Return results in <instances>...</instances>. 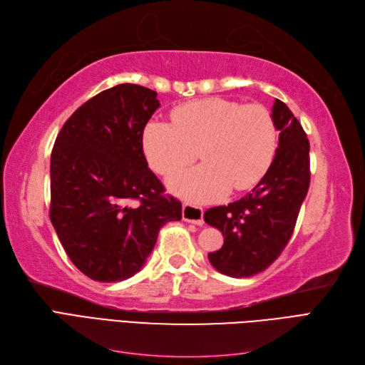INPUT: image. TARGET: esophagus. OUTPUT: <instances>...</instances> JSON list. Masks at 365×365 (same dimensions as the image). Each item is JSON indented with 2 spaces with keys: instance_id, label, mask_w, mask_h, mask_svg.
<instances>
[{
  "instance_id": "obj_1",
  "label": "esophagus",
  "mask_w": 365,
  "mask_h": 365,
  "mask_svg": "<svg viewBox=\"0 0 365 365\" xmlns=\"http://www.w3.org/2000/svg\"><path fill=\"white\" fill-rule=\"evenodd\" d=\"M182 219L185 222H190L195 225L204 224V210L197 205L185 202L182 204Z\"/></svg>"
}]
</instances>
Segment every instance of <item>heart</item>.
<instances>
[{
	"mask_svg": "<svg viewBox=\"0 0 365 365\" xmlns=\"http://www.w3.org/2000/svg\"><path fill=\"white\" fill-rule=\"evenodd\" d=\"M143 146L161 175L178 172L200 155L204 165L170 176L168 185L187 200L207 202L225 196L231 187L248 190L263 178L277 148V129L260 103L210 97L173 109L172 125L150 121Z\"/></svg>",
	"mask_w": 365,
	"mask_h": 365,
	"instance_id": "obj_1",
	"label": "heart"
}]
</instances>
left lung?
<instances>
[{
	"label": "left lung",
	"instance_id": "8db88e82",
	"mask_svg": "<svg viewBox=\"0 0 365 365\" xmlns=\"http://www.w3.org/2000/svg\"><path fill=\"white\" fill-rule=\"evenodd\" d=\"M272 118L280 135L268 172L247 196L204 213L205 222L224 236L222 248L208 252V260L230 277H251L280 256L311 182L309 140L300 121L279 98Z\"/></svg>",
	"mask_w": 365,
	"mask_h": 365
}]
</instances>
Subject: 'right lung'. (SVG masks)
I'll use <instances>...</instances> for the list:
<instances>
[{"label":"right lung","instance_id":"add662e5","mask_svg":"<svg viewBox=\"0 0 365 365\" xmlns=\"http://www.w3.org/2000/svg\"><path fill=\"white\" fill-rule=\"evenodd\" d=\"M158 108L155 91L121 83L77 108L54 141L51 224L74 267L96 282L137 274L160 228L181 220V202L164 195L143 153Z\"/></svg>","mask_w":365,"mask_h":365}]
</instances>
